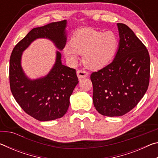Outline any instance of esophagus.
Returning <instances> with one entry per match:
<instances>
[{
    "instance_id": "obj_1",
    "label": "esophagus",
    "mask_w": 158,
    "mask_h": 158,
    "mask_svg": "<svg viewBox=\"0 0 158 158\" xmlns=\"http://www.w3.org/2000/svg\"><path fill=\"white\" fill-rule=\"evenodd\" d=\"M77 75L79 79L85 78V77H87L89 76V73H87V72L84 71V70H77Z\"/></svg>"
}]
</instances>
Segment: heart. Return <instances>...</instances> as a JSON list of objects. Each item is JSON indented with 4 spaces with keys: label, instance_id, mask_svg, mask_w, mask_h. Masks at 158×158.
Listing matches in <instances>:
<instances>
[{
    "label": "heart",
    "instance_id": "obj_1",
    "mask_svg": "<svg viewBox=\"0 0 158 158\" xmlns=\"http://www.w3.org/2000/svg\"><path fill=\"white\" fill-rule=\"evenodd\" d=\"M119 40L112 31L82 28L76 31L69 44L63 49L64 54L72 63L77 60V53L83 55V63L90 69H100L110 62L116 53Z\"/></svg>",
    "mask_w": 158,
    "mask_h": 158
}]
</instances>
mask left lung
Returning a JSON list of instances; mask_svg holds the SVG:
<instances>
[{
	"instance_id": "left-lung-1",
	"label": "left lung",
	"mask_w": 158,
	"mask_h": 158,
	"mask_svg": "<svg viewBox=\"0 0 158 158\" xmlns=\"http://www.w3.org/2000/svg\"><path fill=\"white\" fill-rule=\"evenodd\" d=\"M119 44L112 62L90 75L93 100L99 113L123 116L137 106L149 84L150 56L135 33L124 23H117Z\"/></svg>"
}]
</instances>
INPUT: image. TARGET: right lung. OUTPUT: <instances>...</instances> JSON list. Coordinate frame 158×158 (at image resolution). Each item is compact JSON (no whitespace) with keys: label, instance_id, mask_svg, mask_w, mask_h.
I'll use <instances>...</instances> for the list:
<instances>
[{"label":"right lung","instance_id":"obj_1","mask_svg":"<svg viewBox=\"0 0 158 158\" xmlns=\"http://www.w3.org/2000/svg\"><path fill=\"white\" fill-rule=\"evenodd\" d=\"M67 21L33 28L15 47L10 60V84L13 96L23 111L38 121L63 117L69 106V98L78 84L75 69L63 65L61 53L67 42ZM52 41L60 50L47 76L32 80L21 66L23 52L37 39Z\"/></svg>","mask_w":158,"mask_h":158}]
</instances>
